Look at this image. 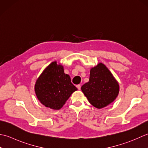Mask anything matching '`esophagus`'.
<instances>
[{"label": "esophagus", "instance_id": "34e87169", "mask_svg": "<svg viewBox=\"0 0 148 148\" xmlns=\"http://www.w3.org/2000/svg\"><path fill=\"white\" fill-rule=\"evenodd\" d=\"M77 87L78 90H80V88H81V86H80V84H78V85H77Z\"/></svg>", "mask_w": 148, "mask_h": 148}]
</instances>
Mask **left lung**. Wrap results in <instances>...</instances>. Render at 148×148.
<instances>
[{"label":"left lung","instance_id":"1","mask_svg":"<svg viewBox=\"0 0 148 148\" xmlns=\"http://www.w3.org/2000/svg\"><path fill=\"white\" fill-rule=\"evenodd\" d=\"M81 90L89 103L100 109L115 100L119 92V85L107 66L99 62L91 68L89 82L81 87Z\"/></svg>","mask_w":148,"mask_h":148}]
</instances>
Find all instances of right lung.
I'll return each mask as SVG.
<instances>
[{
    "mask_svg": "<svg viewBox=\"0 0 148 148\" xmlns=\"http://www.w3.org/2000/svg\"><path fill=\"white\" fill-rule=\"evenodd\" d=\"M77 88L65 74L63 66L56 61L45 68L36 81L34 91L38 100L46 107L59 110Z\"/></svg>",
    "mask_w": 148,
    "mask_h": 148,
    "instance_id": "add662e5",
    "label": "right lung"
}]
</instances>
